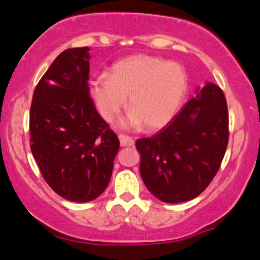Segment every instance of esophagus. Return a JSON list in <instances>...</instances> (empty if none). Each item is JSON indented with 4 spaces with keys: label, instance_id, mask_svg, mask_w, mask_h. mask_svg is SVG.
Instances as JSON below:
<instances>
[{
    "label": "esophagus",
    "instance_id": "1",
    "mask_svg": "<svg viewBox=\"0 0 260 260\" xmlns=\"http://www.w3.org/2000/svg\"><path fill=\"white\" fill-rule=\"evenodd\" d=\"M119 140H120V144L121 146H133L134 145V140L133 138L128 137V136H124V134H120L119 136Z\"/></svg>",
    "mask_w": 260,
    "mask_h": 260
}]
</instances>
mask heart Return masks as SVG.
<instances>
[{
	"label": "heart",
	"mask_w": 260,
	"mask_h": 260,
	"mask_svg": "<svg viewBox=\"0 0 260 260\" xmlns=\"http://www.w3.org/2000/svg\"><path fill=\"white\" fill-rule=\"evenodd\" d=\"M188 90L185 71L178 64L148 54L124 58L112 67L110 75L89 81V92L100 114L112 121L126 105L121 121L124 128L152 132L164 127L178 112Z\"/></svg>",
	"instance_id": "b5f03b06"
}]
</instances>
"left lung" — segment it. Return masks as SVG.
Masks as SVG:
<instances>
[{
    "label": "left lung",
    "instance_id": "left-lung-1",
    "mask_svg": "<svg viewBox=\"0 0 260 260\" xmlns=\"http://www.w3.org/2000/svg\"><path fill=\"white\" fill-rule=\"evenodd\" d=\"M228 134L222 90L206 83L168 126L137 140L140 175L148 191L166 203L199 196L219 171Z\"/></svg>",
    "mask_w": 260,
    "mask_h": 260
}]
</instances>
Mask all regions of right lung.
Segmentation results:
<instances>
[{
  "label": "right lung",
  "mask_w": 260,
  "mask_h": 260,
  "mask_svg": "<svg viewBox=\"0 0 260 260\" xmlns=\"http://www.w3.org/2000/svg\"><path fill=\"white\" fill-rule=\"evenodd\" d=\"M89 47L68 48L36 86L29 113L30 151L58 195L89 202L110 181L120 143L89 92Z\"/></svg>",
  "instance_id": "add662e5"
}]
</instances>
